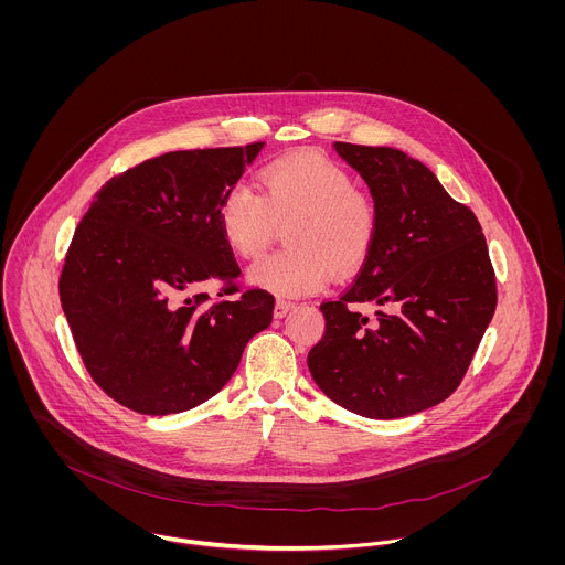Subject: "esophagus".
Returning <instances> with one entry per match:
<instances>
[{
  "mask_svg": "<svg viewBox=\"0 0 565 565\" xmlns=\"http://www.w3.org/2000/svg\"><path fill=\"white\" fill-rule=\"evenodd\" d=\"M294 305L291 302H287V300H278L276 302V307H274V318H285L287 313H289V309H291Z\"/></svg>",
  "mask_w": 565,
  "mask_h": 565,
  "instance_id": "34e87169",
  "label": "esophagus"
}]
</instances>
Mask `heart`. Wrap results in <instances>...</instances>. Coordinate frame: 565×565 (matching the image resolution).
<instances>
[{
    "mask_svg": "<svg viewBox=\"0 0 565 565\" xmlns=\"http://www.w3.org/2000/svg\"><path fill=\"white\" fill-rule=\"evenodd\" d=\"M217 224L226 245L256 258L285 228L287 247L249 267V280L282 298L323 289L332 274L350 276L365 265L379 239V206L352 173L320 154L269 162L258 193L233 184L220 200Z\"/></svg>",
    "mask_w": 565,
    "mask_h": 565,
    "instance_id": "1",
    "label": "heart"
}]
</instances>
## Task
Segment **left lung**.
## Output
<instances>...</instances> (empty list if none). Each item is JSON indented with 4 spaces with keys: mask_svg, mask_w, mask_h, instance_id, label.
I'll return each instance as SVG.
<instances>
[{
    "mask_svg": "<svg viewBox=\"0 0 565 565\" xmlns=\"http://www.w3.org/2000/svg\"><path fill=\"white\" fill-rule=\"evenodd\" d=\"M334 148L365 178L381 226L354 282L320 305L309 370L332 403L396 419L461 385L495 311V274L477 215L426 164L392 148ZM361 303L384 309L367 319Z\"/></svg>",
    "mask_w": 565,
    "mask_h": 565,
    "instance_id": "8db88e82",
    "label": "left lung"
}]
</instances>
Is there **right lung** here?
Wrapping results in <instances>:
<instances>
[{
	"instance_id": "obj_1",
	"label": "right lung",
	"mask_w": 565,
	"mask_h": 565,
	"mask_svg": "<svg viewBox=\"0 0 565 565\" xmlns=\"http://www.w3.org/2000/svg\"><path fill=\"white\" fill-rule=\"evenodd\" d=\"M260 148L139 162L108 178L82 215L58 294L88 376L115 403L146 415L206 403L271 323L274 296L243 289L217 224L222 195Z\"/></svg>"
}]
</instances>
